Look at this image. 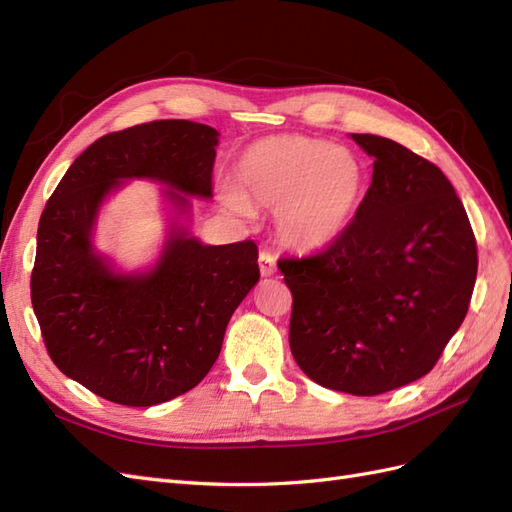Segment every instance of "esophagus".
Wrapping results in <instances>:
<instances>
[{
  "label": "esophagus",
  "mask_w": 512,
  "mask_h": 512,
  "mask_svg": "<svg viewBox=\"0 0 512 512\" xmlns=\"http://www.w3.org/2000/svg\"><path fill=\"white\" fill-rule=\"evenodd\" d=\"M258 267H260V273L265 277L273 275L275 273V256L269 250H262L258 256Z\"/></svg>",
  "instance_id": "obj_1"
}]
</instances>
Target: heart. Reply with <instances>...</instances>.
<instances>
[{"instance_id": "obj_1", "label": "heart", "mask_w": 512, "mask_h": 512, "mask_svg": "<svg viewBox=\"0 0 512 512\" xmlns=\"http://www.w3.org/2000/svg\"><path fill=\"white\" fill-rule=\"evenodd\" d=\"M232 211L275 209L277 232L314 250L335 241L359 207L367 175L356 153L301 134L267 136L247 147L232 168Z\"/></svg>"}]
</instances>
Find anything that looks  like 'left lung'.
Masks as SVG:
<instances>
[{"label": "left lung", "instance_id": "left-lung-1", "mask_svg": "<svg viewBox=\"0 0 512 512\" xmlns=\"http://www.w3.org/2000/svg\"><path fill=\"white\" fill-rule=\"evenodd\" d=\"M374 175L324 250L277 260L292 292L290 350L333 391L380 395L433 369L468 314L476 239L442 170L391 138L352 134Z\"/></svg>", "mask_w": 512, "mask_h": 512}]
</instances>
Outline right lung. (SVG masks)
Masks as SVG:
<instances>
[{"mask_svg": "<svg viewBox=\"0 0 512 512\" xmlns=\"http://www.w3.org/2000/svg\"><path fill=\"white\" fill-rule=\"evenodd\" d=\"M218 130L160 119L91 143L46 203L32 271V305L61 374L121 406L147 408L203 380L224 331L258 277L254 241L168 239L156 269L117 275L91 247V226L119 179L147 177L192 196L213 192ZM179 207L188 198L168 190Z\"/></svg>", "mask_w": 512, "mask_h": 512, "instance_id": "1", "label": "right lung"}]
</instances>
